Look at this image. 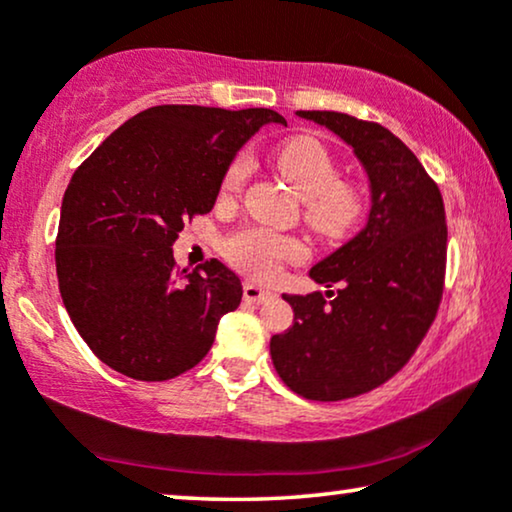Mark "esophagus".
Segmentation results:
<instances>
[{
  "mask_svg": "<svg viewBox=\"0 0 512 512\" xmlns=\"http://www.w3.org/2000/svg\"><path fill=\"white\" fill-rule=\"evenodd\" d=\"M242 293H244V300H247V303H254V305L268 303V300L275 298V293L268 291V289H261V286L254 284V282H247V284H244Z\"/></svg>",
  "mask_w": 512,
  "mask_h": 512,
  "instance_id": "1",
  "label": "esophagus"
}]
</instances>
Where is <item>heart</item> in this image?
I'll list each match as a JSON object with an SVG mask.
<instances>
[{"label": "heart", "mask_w": 512, "mask_h": 512, "mask_svg": "<svg viewBox=\"0 0 512 512\" xmlns=\"http://www.w3.org/2000/svg\"><path fill=\"white\" fill-rule=\"evenodd\" d=\"M275 163L300 198L305 200V221L324 240H338L356 228L366 212V195L352 181L338 179V163L319 139L293 137L275 151ZM254 172L249 156L230 163L221 184L223 198H235ZM226 256L230 263L258 279L277 275L279 265L300 261L305 247L268 228H242L228 237Z\"/></svg>", "instance_id": "heart-1"}]
</instances>
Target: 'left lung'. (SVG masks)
I'll return each mask as SVG.
<instances>
[{
	"label": "left lung",
	"instance_id": "left-lung-1",
	"mask_svg": "<svg viewBox=\"0 0 512 512\" xmlns=\"http://www.w3.org/2000/svg\"><path fill=\"white\" fill-rule=\"evenodd\" d=\"M352 146L370 181L366 228L314 265L326 293L286 296L293 326L272 335L286 387L310 401H345L380 387L417 352L443 298V195L415 153L380 123L340 111H298ZM339 284L338 292L330 286Z\"/></svg>",
	"mask_w": 512,
	"mask_h": 512
}]
</instances>
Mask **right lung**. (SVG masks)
Listing matches in <instances>:
<instances>
[{"label":"right lung","instance_id":"add662e5","mask_svg":"<svg viewBox=\"0 0 512 512\" xmlns=\"http://www.w3.org/2000/svg\"><path fill=\"white\" fill-rule=\"evenodd\" d=\"M272 109L160 104L132 116L79 165L60 209L55 270L69 319L109 368L172 380L205 359L242 300L221 261L179 270L184 223L212 212L235 153Z\"/></svg>","mask_w":512,"mask_h":512}]
</instances>
